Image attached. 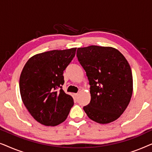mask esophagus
<instances>
[{
    "instance_id": "esophagus-1",
    "label": "esophagus",
    "mask_w": 152,
    "mask_h": 152,
    "mask_svg": "<svg viewBox=\"0 0 152 152\" xmlns=\"http://www.w3.org/2000/svg\"><path fill=\"white\" fill-rule=\"evenodd\" d=\"M78 95H79L78 93H74V96H75V98H77Z\"/></svg>"
}]
</instances>
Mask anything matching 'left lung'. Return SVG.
Instances as JSON below:
<instances>
[{"label":"left lung","instance_id":"obj_1","mask_svg":"<svg viewBox=\"0 0 152 152\" xmlns=\"http://www.w3.org/2000/svg\"><path fill=\"white\" fill-rule=\"evenodd\" d=\"M78 61L86 72L91 102L84 107L93 121L108 124L123 113L132 98L133 77L127 60L112 47L79 48Z\"/></svg>","mask_w":152,"mask_h":152}]
</instances>
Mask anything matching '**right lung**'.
I'll use <instances>...</instances> for the list:
<instances>
[{
    "label": "right lung",
    "instance_id": "right-lung-1",
    "mask_svg": "<svg viewBox=\"0 0 152 152\" xmlns=\"http://www.w3.org/2000/svg\"><path fill=\"white\" fill-rule=\"evenodd\" d=\"M76 48L45 52L29 59L20 76V96L31 115L45 126L65 121L74 104L62 89L64 70L73 59Z\"/></svg>",
    "mask_w": 152,
    "mask_h": 152
}]
</instances>
